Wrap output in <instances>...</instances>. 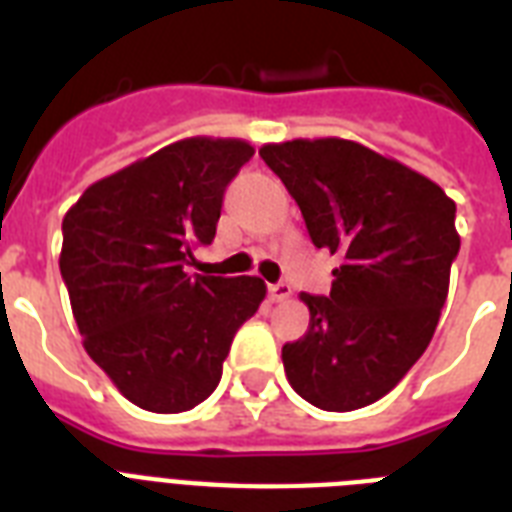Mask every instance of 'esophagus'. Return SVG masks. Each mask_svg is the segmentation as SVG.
Listing matches in <instances>:
<instances>
[{"label":"esophagus","mask_w":512,"mask_h":512,"mask_svg":"<svg viewBox=\"0 0 512 512\" xmlns=\"http://www.w3.org/2000/svg\"><path fill=\"white\" fill-rule=\"evenodd\" d=\"M268 295H271L273 303H284V300H289V295H292V287H289L287 281H279V284H271V287H268Z\"/></svg>","instance_id":"esophagus-1"}]
</instances>
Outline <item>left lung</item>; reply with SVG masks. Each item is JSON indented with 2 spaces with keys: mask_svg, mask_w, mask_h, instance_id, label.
I'll list each match as a JSON object with an SVG mask.
<instances>
[{
  "mask_svg": "<svg viewBox=\"0 0 512 512\" xmlns=\"http://www.w3.org/2000/svg\"><path fill=\"white\" fill-rule=\"evenodd\" d=\"M319 249L340 257L327 297L300 295L311 324L281 348L295 393L353 412L396 388L433 340L460 233L454 201L420 172L342 138L260 148Z\"/></svg>",
  "mask_w": 512,
  "mask_h": 512,
  "instance_id": "1",
  "label": "left lung"
}]
</instances>
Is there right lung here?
<instances>
[{"label": "right lung", "mask_w": 512, "mask_h": 512, "mask_svg": "<svg viewBox=\"0 0 512 512\" xmlns=\"http://www.w3.org/2000/svg\"><path fill=\"white\" fill-rule=\"evenodd\" d=\"M252 154L247 140H177L92 183L63 217L60 276L84 350L146 412L201 404L263 303L257 276L185 273L193 249L215 239L225 185Z\"/></svg>", "instance_id": "add662e5"}]
</instances>
